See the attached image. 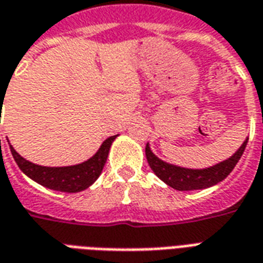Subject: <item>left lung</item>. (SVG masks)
I'll list each match as a JSON object with an SVG mask.
<instances>
[{"label":"left lung","mask_w":263,"mask_h":263,"mask_svg":"<svg viewBox=\"0 0 263 263\" xmlns=\"http://www.w3.org/2000/svg\"><path fill=\"white\" fill-rule=\"evenodd\" d=\"M247 143H248V138L243 141L241 148L238 149L231 158L207 169H186V167L166 163L152 154L149 145H146L145 148V155H146L151 169L162 182H165L172 189L187 192V190H201V189L211 187L217 183L222 182L235 167L238 160L241 159Z\"/></svg>","instance_id":"1"}]
</instances>
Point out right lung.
<instances>
[{
  "instance_id": "right-lung-1",
  "label": "right lung",
  "mask_w": 263,
  "mask_h": 263,
  "mask_svg": "<svg viewBox=\"0 0 263 263\" xmlns=\"http://www.w3.org/2000/svg\"><path fill=\"white\" fill-rule=\"evenodd\" d=\"M117 135L107 138L97 151V154L83 163L74 166H63V167H48V166H39L32 163L29 160L24 159L11 145V154L14 156L16 165L26 176L31 177L39 184L45 187L66 192V193H77L81 190H86L96 182L98 176L101 175L103 167L108 158L111 143Z\"/></svg>"
}]
</instances>
